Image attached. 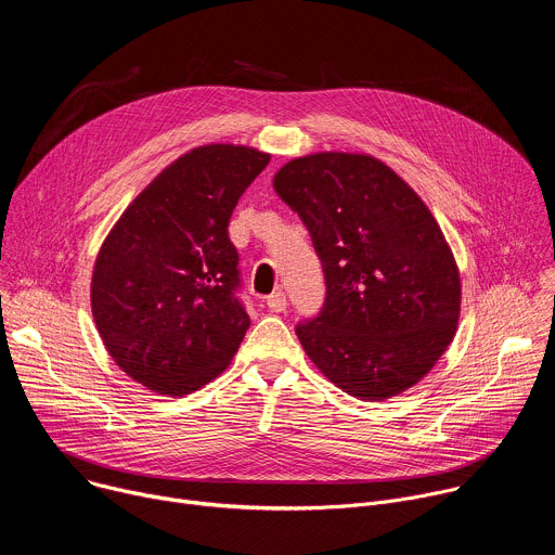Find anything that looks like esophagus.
<instances>
[{"mask_svg":"<svg viewBox=\"0 0 555 555\" xmlns=\"http://www.w3.org/2000/svg\"><path fill=\"white\" fill-rule=\"evenodd\" d=\"M266 302H268V307H270L272 311H285V307H287V296H285L283 289H276V292H272V294L266 298Z\"/></svg>","mask_w":555,"mask_h":555,"instance_id":"34e87169","label":"esophagus"}]
</instances>
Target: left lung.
<instances>
[{
	"instance_id": "left-lung-1",
	"label": "left lung",
	"mask_w": 555,
	"mask_h": 555,
	"mask_svg": "<svg viewBox=\"0 0 555 555\" xmlns=\"http://www.w3.org/2000/svg\"><path fill=\"white\" fill-rule=\"evenodd\" d=\"M305 223L325 302L296 336L336 386L379 402L420 382L448 349L461 305L454 257L420 195L371 155L315 153L274 178Z\"/></svg>"
}]
</instances>
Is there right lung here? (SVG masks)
Returning a JSON list of instances; mask_svg holds the SVG:
<instances>
[{
  "mask_svg": "<svg viewBox=\"0 0 555 555\" xmlns=\"http://www.w3.org/2000/svg\"><path fill=\"white\" fill-rule=\"evenodd\" d=\"M270 155L206 144L182 155L122 212L92 276V311L116 364L163 395L217 377L250 319L232 210Z\"/></svg>",
  "mask_w": 555,
  "mask_h": 555,
  "instance_id": "obj_1",
  "label": "right lung"
}]
</instances>
